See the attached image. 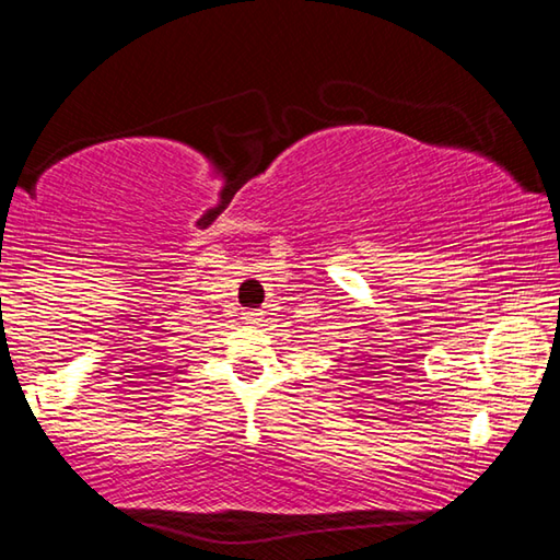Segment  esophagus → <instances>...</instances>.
<instances>
[{
	"mask_svg": "<svg viewBox=\"0 0 560 560\" xmlns=\"http://www.w3.org/2000/svg\"><path fill=\"white\" fill-rule=\"evenodd\" d=\"M244 318H246V324L257 326V324H261V320H264V314H259V311H246Z\"/></svg>",
	"mask_w": 560,
	"mask_h": 560,
	"instance_id": "1",
	"label": "esophagus"
}]
</instances>
